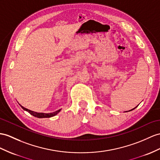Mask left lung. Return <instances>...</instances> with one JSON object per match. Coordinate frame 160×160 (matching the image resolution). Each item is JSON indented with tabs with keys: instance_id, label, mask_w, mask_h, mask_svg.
<instances>
[{
	"instance_id": "1",
	"label": "left lung",
	"mask_w": 160,
	"mask_h": 160,
	"mask_svg": "<svg viewBox=\"0 0 160 160\" xmlns=\"http://www.w3.org/2000/svg\"><path fill=\"white\" fill-rule=\"evenodd\" d=\"M136 107H135V108H133V109H134V108H136ZM133 109H132V110H133ZM132 110H130V111H132Z\"/></svg>"
}]
</instances>
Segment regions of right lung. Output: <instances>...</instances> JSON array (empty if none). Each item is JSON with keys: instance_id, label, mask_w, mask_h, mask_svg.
I'll list each match as a JSON object with an SVG mask.
<instances>
[{"instance_id": "right-lung-1", "label": "right lung", "mask_w": 160, "mask_h": 160, "mask_svg": "<svg viewBox=\"0 0 160 160\" xmlns=\"http://www.w3.org/2000/svg\"><path fill=\"white\" fill-rule=\"evenodd\" d=\"M20 106L22 107L23 109L26 111L27 112H28L30 115H32L36 117V118H52V117L56 115L58 113V112H59L61 111V109H59V110H58V111L53 112H51V113H43V112H34V111H30V110L27 109V108H26L24 107H23L22 105H20Z\"/></svg>"}]
</instances>
